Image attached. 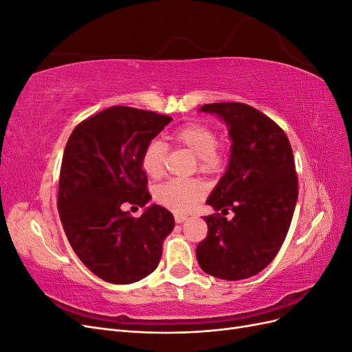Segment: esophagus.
I'll use <instances>...</instances> for the list:
<instances>
[{
    "label": "esophagus",
    "mask_w": 352,
    "mask_h": 352,
    "mask_svg": "<svg viewBox=\"0 0 352 352\" xmlns=\"http://www.w3.org/2000/svg\"><path fill=\"white\" fill-rule=\"evenodd\" d=\"M175 220H176V223H184V221L188 220V216H185V214H175Z\"/></svg>",
    "instance_id": "34e87169"
}]
</instances>
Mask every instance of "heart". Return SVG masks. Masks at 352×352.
<instances>
[{
    "label": "heart",
    "instance_id": "1",
    "mask_svg": "<svg viewBox=\"0 0 352 352\" xmlns=\"http://www.w3.org/2000/svg\"><path fill=\"white\" fill-rule=\"evenodd\" d=\"M170 141L175 145L185 146L188 151L198 157V168L204 173H214L223 166L225 155L217 146V136L212 127L202 123H188L179 127ZM167 145L162 141H151L142 154V168L151 179L162 177L164 173V160ZM204 195V186L197 180H172L158 186L155 199L176 212H188L192 210L201 197Z\"/></svg>",
    "mask_w": 352,
    "mask_h": 352
}]
</instances>
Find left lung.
I'll use <instances>...</instances> for the list:
<instances>
[{"instance_id": "obj_1", "label": "left lung", "mask_w": 352, "mask_h": 352, "mask_svg": "<svg viewBox=\"0 0 352 352\" xmlns=\"http://www.w3.org/2000/svg\"><path fill=\"white\" fill-rule=\"evenodd\" d=\"M228 126L230 155L207 204L233 219L206 216L207 238L197 260L206 273L241 280L260 273L279 252L298 199L289 140L267 116L241 102H214L199 109Z\"/></svg>"}]
</instances>
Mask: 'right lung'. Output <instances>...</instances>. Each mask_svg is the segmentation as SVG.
I'll list each match as a JSON object with an SVG mask.
<instances>
[{"mask_svg": "<svg viewBox=\"0 0 352 352\" xmlns=\"http://www.w3.org/2000/svg\"><path fill=\"white\" fill-rule=\"evenodd\" d=\"M170 122L168 116L116 105L78 124L66 144L60 220L73 251L105 282L129 285L151 274L175 228L172 212L158 204L140 219L122 210L123 202L145 207L151 199L142 154Z\"/></svg>", "mask_w": 352, "mask_h": 352, "instance_id": "obj_1", "label": "right lung"}]
</instances>
